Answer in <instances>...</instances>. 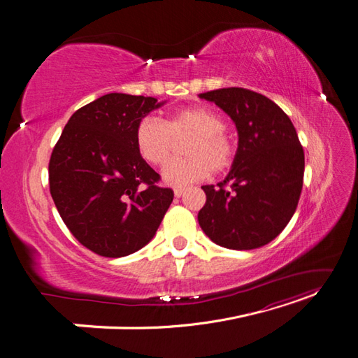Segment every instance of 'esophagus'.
<instances>
[{"label": "esophagus", "mask_w": 358, "mask_h": 358, "mask_svg": "<svg viewBox=\"0 0 358 358\" xmlns=\"http://www.w3.org/2000/svg\"><path fill=\"white\" fill-rule=\"evenodd\" d=\"M183 192H185V188H175V196L176 197L183 196Z\"/></svg>", "instance_id": "34e87169"}]
</instances>
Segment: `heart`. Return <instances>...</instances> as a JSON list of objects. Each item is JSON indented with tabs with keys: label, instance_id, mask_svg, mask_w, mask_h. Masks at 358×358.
<instances>
[{
	"label": "heart",
	"instance_id": "obj_1",
	"mask_svg": "<svg viewBox=\"0 0 358 358\" xmlns=\"http://www.w3.org/2000/svg\"><path fill=\"white\" fill-rule=\"evenodd\" d=\"M189 136L183 155L173 159L162 170V179L173 187H187L229 169L237 154V142L225 129L224 117L209 107H187L169 113L162 121L146 116L134 131L140 157L152 166H162L169 159L173 140Z\"/></svg>",
	"mask_w": 358,
	"mask_h": 358
}]
</instances>
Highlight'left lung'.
<instances>
[{"label":"left lung","mask_w":358,"mask_h":358,"mask_svg":"<svg viewBox=\"0 0 358 358\" xmlns=\"http://www.w3.org/2000/svg\"><path fill=\"white\" fill-rule=\"evenodd\" d=\"M236 124L239 145L231 170L218 185L201 187L199 224L216 245L248 251L280 234L297 209L305 152L296 128L267 96L245 88L200 94Z\"/></svg>","instance_id":"left-lung-1"}]
</instances>
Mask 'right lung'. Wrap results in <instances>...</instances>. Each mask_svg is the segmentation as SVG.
Listing matches in <instances>:
<instances>
[{
    "label": "right lung",
    "instance_id": "add662e5",
    "mask_svg": "<svg viewBox=\"0 0 358 358\" xmlns=\"http://www.w3.org/2000/svg\"><path fill=\"white\" fill-rule=\"evenodd\" d=\"M162 104L106 94L71 115L52 150L50 196L71 234L101 257H125L149 243L173 201V189L158 185L134 142L137 124Z\"/></svg>",
    "mask_w": 358,
    "mask_h": 358
}]
</instances>
